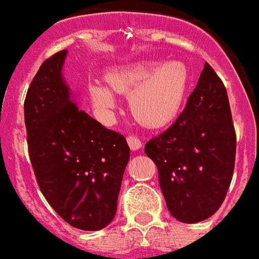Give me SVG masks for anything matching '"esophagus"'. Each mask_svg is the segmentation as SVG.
Segmentation results:
<instances>
[{
    "instance_id": "1",
    "label": "esophagus",
    "mask_w": 259,
    "mask_h": 259,
    "mask_svg": "<svg viewBox=\"0 0 259 259\" xmlns=\"http://www.w3.org/2000/svg\"><path fill=\"white\" fill-rule=\"evenodd\" d=\"M126 141H127V144H129V148L133 151L140 150V149L142 148V142H141L140 138H137V137L129 136L126 138Z\"/></svg>"
}]
</instances>
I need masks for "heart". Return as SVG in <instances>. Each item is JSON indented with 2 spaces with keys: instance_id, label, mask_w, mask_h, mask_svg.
<instances>
[{
  "instance_id": "b5f03b06",
  "label": "heart",
  "mask_w": 259,
  "mask_h": 259,
  "mask_svg": "<svg viewBox=\"0 0 259 259\" xmlns=\"http://www.w3.org/2000/svg\"><path fill=\"white\" fill-rule=\"evenodd\" d=\"M108 86L90 83V96L98 109L115 106V97L129 94V108L138 122L150 127L163 126L176 117L188 89V69L180 61L162 64L144 60L119 65L105 75Z\"/></svg>"
}]
</instances>
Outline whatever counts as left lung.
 <instances>
[{
    "instance_id": "left-lung-1",
    "label": "left lung",
    "mask_w": 259,
    "mask_h": 259,
    "mask_svg": "<svg viewBox=\"0 0 259 259\" xmlns=\"http://www.w3.org/2000/svg\"><path fill=\"white\" fill-rule=\"evenodd\" d=\"M235 146L228 92L206 62L176 122L145 145L176 220L195 224L220 209L232 182Z\"/></svg>"
}]
</instances>
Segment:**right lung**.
Masks as SVG:
<instances>
[{
  "instance_id": "right-lung-1",
  "label": "right lung",
  "mask_w": 259,
  "mask_h": 259,
  "mask_svg": "<svg viewBox=\"0 0 259 259\" xmlns=\"http://www.w3.org/2000/svg\"><path fill=\"white\" fill-rule=\"evenodd\" d=\"M68 52L44 61L25 98L30 162L42 194L73 228L94 232L117 211L130 149L78 108L62 77Z\"/></svg>"
}]
</instances>
